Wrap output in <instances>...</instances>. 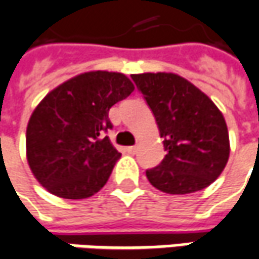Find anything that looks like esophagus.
<instances>
[{
    "mask_svg": "<svg viewBox=\"0 0 259 259\" xmlns=\"http://www.w3.org/2000/svg\"><path fill=\"white\" fill-rule=\"evenodd\" d=\"M126 150L132 154H135L137 152V146H129V147H126Z\"/></svg>",
    "mask_w": 259,
    "mask_h": 259,
    "instance_id": "obj_1",
    "label": "esophagus"
}]
</instances>
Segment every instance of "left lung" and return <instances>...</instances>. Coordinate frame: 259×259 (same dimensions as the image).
I'll use <instances>...</instances> for the list:
<instances>
[{"instance_id":"left-lung-1","label":"left lung","mask_w":259,"mask_h":259,"mask_svg":"<svg viewBox=\"0 0 259 259\" xmlns=\"http://www.w3.org/2000/svg\"><path fill=\"white\" fill-rule=\"evenodd\" d=\"M154 115L166 156L146 170L147 180L168 194H190L208 187L230 156L226 120L212 100L174 73L132 75Z\"/></svg>"}]
</instances>
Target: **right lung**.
I'll list each match as a JSON object with an SVG mask.
<instances>
[{
	"label": "right lung",
	"mask_w": 259,
	"mask_h": 259,
	"mask_svg": "<svg viewBox=\"0 0 259 259\" xmlns=\"http://www.w3.org/2000/svg\"><path fill=\"white\" fill-rule=\"evenodd\" d=\"M135 86L123 73L88 72L48 93L26 127V157L49 193L80 200L98 193L120 159L105 136L109 110Z\"/></svg>",
	"instance_id": "add662e5"
}]
</instances>
